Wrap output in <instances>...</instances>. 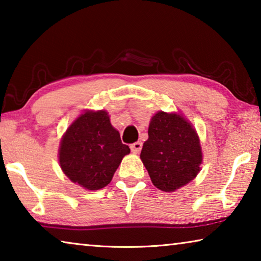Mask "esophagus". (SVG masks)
<instances>
[{"label": "esophagus", "mask_w": 261, "mask_h": 261, "mask_svg": "<svg viewBox=\"0 0 261 261\" xmlns=\"http://www.w3.org/2000/svg\"><path fill=\"white\" fill-rule=\"evenodd\" d=\"M130 148L134 153H139L140 149H141V143H140V141H136V143L131 145Z\"/></svg>", "instance_id": "obj_1"}]
</instances>
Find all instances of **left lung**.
<instances>
[{
  "mask_svg": "<svg viewBox=\"0 0 261 261\" xmlns=\"http://www.w3.org/2000/svg\"><path fill=\"white\" fill-rule=\"evenodd\" d=\"M140 159L154 187L174 192L200 171V140L191 123L177 113L158 112L151 118Z\"/></svg>",
  "mask_w": 261,
  "mask_h": 261,
  "instance_id": "8db88e82",
  "label": "left lung"
}]
</instances>
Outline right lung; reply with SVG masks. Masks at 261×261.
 Instances as JSON below:
<instances>
[{"mask_svg": "<svg viewBox=\"0 0 261 261\" xmlns=\"http://www.w3.org/2000/svg\"><path fill=\"white\" fill-rule=\"evenodd\" d=\"M129 153L106 110H85L62 137L59 160L71 182L94 191L110 183Z\"/></svg>", "mask_w": 261, "mask_h": 261, "instance_id": "right-lung-1", "label": "right lung"}]
</instances>
